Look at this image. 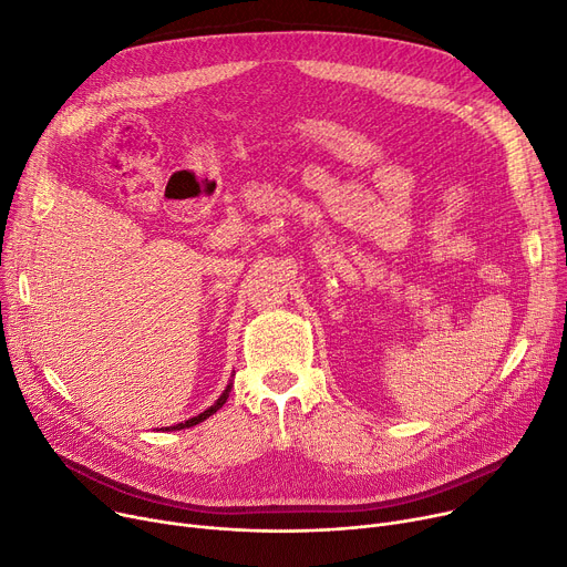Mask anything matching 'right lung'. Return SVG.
<instances>
[{
    "mask_svg": "<svg viewBox=\"0 0 567 567\" xmlns=\"http://www.w3.org/2000/svg\"><path fill=\"white\" fill-rule=\"evenodd\" d=\"M230 388H233V383H228V388L224 390V394H221L217 401H214L207 411H203L200 415H196V417H192V420H186V422H179V424H175V426H168V429H173V431H175V429H186V426H194V424H198V422L207 420L209 415H214V413H217V411L224 406L226 399H228V394H230ZM168 429H166V431H168Z\"/></svg>",
    "mask_w": 567,
    "mask_h": 567,
    "instance_id": "obj_1",
    "label": "right lung"
}]
</instances>
